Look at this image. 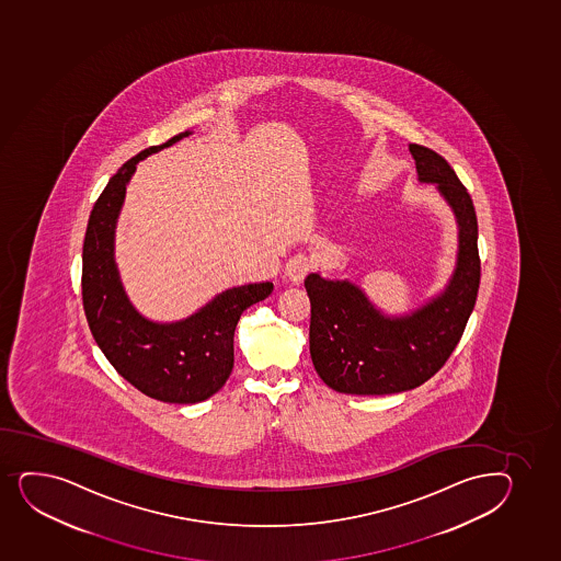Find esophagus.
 <instances>
[{
  "label": "esophagus",
  "instance_id": "esophagus-1",
  "mask_svg": "<svg viewBox=\"0 0 561 561\" xmlns=\"http://www.w3.org/2000/svg\"><path fill=\"white\" fill-rule=\"evenodd\" d=\"M313 266V257H311L309 253L300 252L295 253V255H293V257L287 261V265H285V272H287V276H289L290 282L300 284L301 279L308 276Z\"/></svg>",
  "mask_w": 561,
  "mask_h": 561
}]
</instances>
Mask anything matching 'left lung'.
I'll return each mask as SVG.
<instances>
[{
	"label": "left lung",
	"instance_id": "left-lung-1",
	"mask_svg": "<svg viewBox=\"0 0 561 561\" xmlns=\"http://www.w3.org/2000/svg\"><path fill=\"white\" fill-rule=\"evenodd\" d=\"M419 180L437 183L459 224L458 266L445 293L402 319L381 314L348 282L304 279L311 301L309 352L325 386L346 394H392L428 381L453 354L480 287L474 204L445 157L410 145Z\"/></svg>",
	"mask_w": 561,
	"mask_h": 561
}]
</instances>
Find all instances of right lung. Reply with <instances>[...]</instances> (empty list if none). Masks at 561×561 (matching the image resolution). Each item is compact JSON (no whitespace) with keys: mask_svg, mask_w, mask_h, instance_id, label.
I'll return each instance as SVG.
<instances>
[{"mask_svg":"<svg viewBox=\"0 0 561 561\" xmlns=\"http://www.w3.org/2000/svg\"><path fill=\"white\" fill-rule=\"evenodd\" d=\"M180 133L122 164L92 207L83 241L81 295L92 337L122 378L146 397L170 404H196L213 397L233 368V335L242 311L265 300L274 285L224 290L191 319L156 324L142 319L122 289L113 236L135 164L187 137Z\"/></svg>","mask_w":561,"mask_h":561,"instance_id":"right-lung-1","label":"right lung"}]
</instances>
